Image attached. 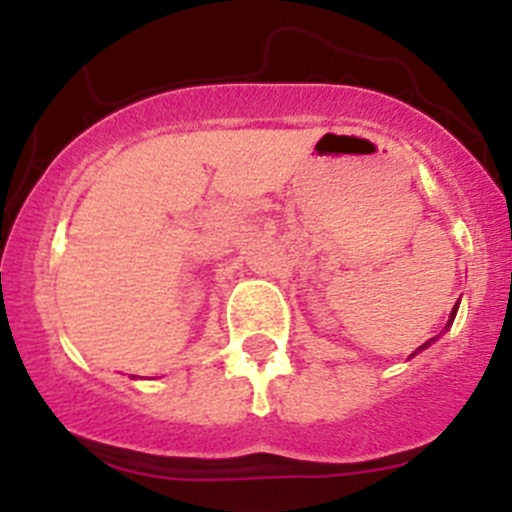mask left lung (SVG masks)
I'll list each match as a JSON object with an SVG mask.
<instances>
[{"mask_svg":"<svg viewBox=\"0 0 512 512\" xmlns=\"http://www.w3.org/2000/svg\"><path fill=\"white\" fill-rule=\"evenodd\" d=\"M456 312H458V304H456V307H453L451 317H448V324H446V329H448V327H451V324H453V319H456ZM446 329H443V332H446ZM443 332H441V334H443ZM441 334H438V337H441ZM438 337H431V339H428V342H426V344H421V347H418V349H416V352H414V354H411V356H416L418 352H423V349H426V347H431V344H433V342H436V339H438Z\"/></svg>","mask_w":512,"mask_h":512,"instance_id":"8db88e82","label":"left lung"}]
</instances>
